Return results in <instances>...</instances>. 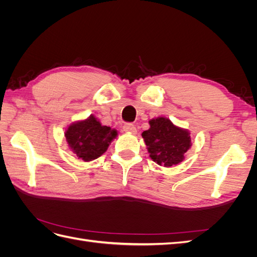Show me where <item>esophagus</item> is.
Listing matches in <instances>:
<instances>
[{
	"mask_svg": "<svg viewBox=\"0 0 257 257\" xmlns=\"http://www.w3.org/2000/svg\"><path fill=\"white\" fill-rule=\"evenodd\" d=\"M123 131L126 132V133H130V134H136V132H137L135 125H134V124H132V123L124 124Z\"/></svg>",
	"mask_w": 257,
	"mask_h": 257,
	"instance_id": "1",
	"label": "esophagus"
}]
</instances>
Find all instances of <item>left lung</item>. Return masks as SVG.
Returning <instances> with one entry per match:
<instances>
[{
	"label": "left lung",
	"instance_id": "left-lung-1",
	"mask_svg": "<svg viewBox=\"0 0 257 257\" xmlns=\"http://www.w3.org/2000/svg\"><path fill=\"white\" fill-rule=\"evenodd\" d=\"M149 124L150 128L142 135L150 158L164 167L181 163L192 146L189 131L176 126L164 116L152 119Z\"/></svg>",
	"mask_w": 257,
	"mask_h": 257
}]
</instances>
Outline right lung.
<instances>
[{"label": "right lung", "instance_id": "right-lung-1", "mask_svg": "<svg viewBox=\"0 0 257 257\" xmlns=\"http://www.w3.org/2000/svg\"><path fill=\"white\" fill-rule=\"evenodd\" d=\"M115 136V130L102 125L94 115L72 123L65 131L69 149L84 162L95 160L105 153Z\"/></svg>", "mask_w": 257, "mask_h": 257}]
</instances>
